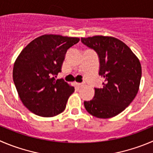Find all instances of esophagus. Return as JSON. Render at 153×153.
<instances>
[{"mask_svg":"<svg viewBox=\"0 0 153 153\" xmlns=\"http://www.w3.org/2000/svg\"><path fill=\"white\" fill-rule=\"evenodd\" d=\"M76 85H77V86L79 87H82V86H83L84 85V83H79V82H78V83H76Z\"/></svg>","mask_w":153,"mask_h":153,"instance_id":"34e87169","label":"esophagus"}]
</instances>
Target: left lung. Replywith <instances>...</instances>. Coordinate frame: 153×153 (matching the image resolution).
Listing matches in <instances>:
<instances>
[{
	"label": "left lung",
	"instance_id": "1",
	"mask_svg": "<svg viewBox=\"0 0 153 153\" xmlns=\"http://www.w3.org/2000/svg\"><path fill=\"white\" fill-rule=\"evenodd\" d=\"M81 41L97 52L99 75L104 79L101 88H94L92 99L84 101L85 110L97 118L113 117L137 94L142 74L139 59L126 43L115 37L94 36L82 37Z\"/></svg>",
	"mask_w": 153,
	"mask_h": 153
}]
</instances>
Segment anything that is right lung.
I'll list each match as a JSON object with an SVG mask.
<instances>
[{"mask_svg":"<svg viewBox=\"0 0 153 153\" xmlns=\"http://www.w3.org/2000/svg\"><path fill=\"white\" fill-rule=\"evenodd\" d=\"M77 37L45 34L32 40L16 60L13 78L20 99L37 116L52 117L62 113L74 87L56 79L68 49Z\"/></svg>","mask_w":153,"mask_h":153,"instance_id":"add662e5","label":"right lung"}]
</instances>
